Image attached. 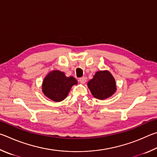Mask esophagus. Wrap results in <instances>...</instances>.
Returning a JSON list of instances; mask_svg holds the SVG:
<instances>
[{
  "mask_svg": "<svg viewBox=\"0 0 157 157\" xmlns=\"http://www.w3.org/2000/svg\"><path fill=\"white\" fill-rule=\"evenodd\" d=\"M79 81H80L81 83L84 84L86 82V77H81V78H79Z\"/></svg>",
  "mask_w": 157,
  "mask_h": 157,
  "instance_id": "1",
  "label": "esophagus"
}]
</instances>
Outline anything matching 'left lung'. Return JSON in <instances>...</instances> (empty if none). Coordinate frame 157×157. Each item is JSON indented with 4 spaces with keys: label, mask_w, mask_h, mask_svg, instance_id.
I'll use <instances>...</instances> for the list:
<instances>
[{
    "label": "left lung",
    "mask_w": 157,
    "mask_h": 157,
    "mask_svg": "<svg viewBox=\"0 0 157 157\" xmlns=\"http://www.w3.org/2000/svg\"><path fill=\"white\" fill-rule=\"evenodd\" d=\"M87 87L93 97L99 100L112 97L117 91L116 81L108 70L97 71L93 78L88 81Z\"/></svg>",
    "instance_id": "1"
}]
</instances>
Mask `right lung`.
Instances as JSON below:
<instances>
[{"instance_id": "obj_1", "label": "right lung", "mask_w": 157, "mask_h": 157, "mask_svg": "<svg viewBox=\"0 0 157 157\" xmlns=\"http://www.w3.org/2000/svg\"><path fill=\"white\" fill-rule=\"evenodd\" d=\"M77 83L78 82L74 77H67L63 71L53 70L44 78L42 92L49 99L60 102L67 97L71 87Z\"/></svg>"}]
</instances>
